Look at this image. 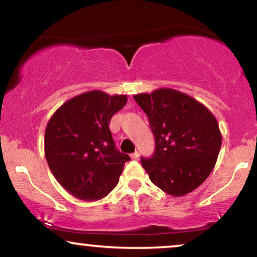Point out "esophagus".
Instances as JSON below:
<instances>
[{
    "instance_id": "1",
    "label": "esophagus",
    "mask_w": 257,
    "mask_h": 257,
    "mask_svg": "<svg viewBox=\"0 0 257 257\" xmlns=\"http://www.w3.org/2000/svg\"><path fill=\"white\" fill-rule=\"evenodd\" d=\"M131 158H132V159H138V158H139V152H138V151H136L135 153H132L131 154Z\"/></svg>"
}]
</instances>
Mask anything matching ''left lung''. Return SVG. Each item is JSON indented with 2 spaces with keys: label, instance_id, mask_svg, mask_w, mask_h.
<instances>
[{
  "label": "left lung",
  "instance_id": "8db88e82",
  "mask_svg": "<svg viewBox=\"0 0 257 257\" xmlns=\"http://www.w3.org/2000/svg\"><path fill=\"white\" fill-rule=\"evenodd\" d=\"M149 118L156 150L142 165L161 191L182 196L208 178L219 156L222 136L205 105L173 89L133 97Z\"/></svg>",
  "mask_w": 257,
  "mask_h": 257
}]
</instances>
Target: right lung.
Instances as JSON below:
<instances>
[{
	"mask_svg": "<svg viewBox=\"0 0 257 257\" xmlns=\"http://www.w3.org/2000/svg\"><path fill=\"white\" fill-rule=\"evenodd\" d=\"M126 101L125 94L89 91L65 101L49 120L45 159L56 180L77 199L96 201L106 196L131 160L115 149L108 127Z\"/></svg>",
	"mask_w": 257,
	"mask_h": 257,
	"instance_id": "1",
	"label": "right lung"
}]
</instances>
